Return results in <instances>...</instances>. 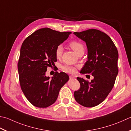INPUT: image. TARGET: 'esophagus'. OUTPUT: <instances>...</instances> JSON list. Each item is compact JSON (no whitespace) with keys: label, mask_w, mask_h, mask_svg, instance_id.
<instances>
[{"label":"esophagus","mask_w":131,"mask_h":131,"mask_svg":"<svg viewBox=\"0 0 131 131\" xmlns=\"http://www.w3.org/2000/svg\"><path fill=\"white\" fill-rule=\"evenodd\" d=\"M70 79H75L76 78V76L75 75H70Z\"/></svg>","instance_id":"esophagus-1"}]
</instances>
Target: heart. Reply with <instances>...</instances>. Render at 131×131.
I'll return each instance as SVG.
<instances>
[{"label":"heart","mask_w":131,"mask_h":131,"mask_svg":"<svg viewBox=\"0 0 131 131\" xmlns=\"http://www.w3.org/2000/svg\"><path fill=\"white\" fill-rule=\"evenodd\" d=\"M69 46L72 49L78 54L81 51H83L84 52V46L81 42L78 41L74 40L71 41L69 43ZM63 53V47L61 45H58L57 48L55 50V55L56 57L57 58H60L62 56ZM62 70L65 72L68 73H74L75 72L76 70V67L71 65H64L62 68Z\"/></svg>","instance_id":"heart-1"}]
</instances>
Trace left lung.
I'll use <instances>...</instances> for the list:
<instances>
[{
  "instance_id": "obj_1",
  "label": "left lung",
  "mask_w": 131,
  "mask_h": 131,
  "mask_svg": "<svg viewBox=\"0 0 131 131\" xmlns=\"http://www.w3.org/2000/svg\"><path fill=\"white\" fill-rule=\"evenodd\" d=\"M74 34L86 42L88 49V60L81 73L94 77L90 82L77 77L80 89L74 91V98L84 107L96 106L104 101L114 86L119 71L118 51L111 38L99 30L90 29Z\"/></svg>"
}]
</instances>
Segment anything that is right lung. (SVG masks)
I'll return each instance as SVG.
<instances>
[{"label": "right lung", "instance_id": "obj_1", "mask_svg": "<svg viewBox=\"0 0 131 131\" xmlns=\"http://www.w3.org/2000/svg\"><path fill=\"white\" fill-rule=\"evenodd\" d=\"M71 32H60L45 28L23 41L17 63L19 81L24 95L33 106L46 108L56 101L69 75L56 71L52 79L45 76L48 67L57 61L55 50Z\"/></svg>", "mask_w": 131, "mask_h": 131}]
</instances>
